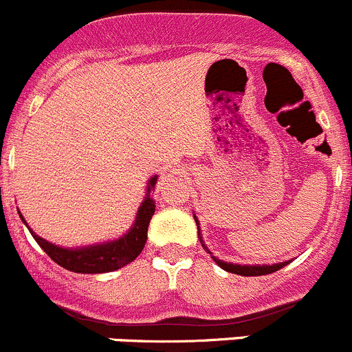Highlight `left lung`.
<instances>
[{
  "label": "left lung",
  "instance_id": "obj_1",
  "mask_svg": "<svg viewBox=\"0 0 352 352\" xmlns=\"http://www.w3.org/2000/svg\"><path fill=\"white\" fill-rule=\"evenodd\" d=\"M195 219V224H197V229H199V221L197 217L194 216ZM199 238H201V229H199ZM201 243L202 246H204V250H207V246L204 244V241H202L201 238ZM207 253L210 254V251L207 250ZM212 260L216 261L217 265L221 266V268L226 270V272L229 273H236V275H241V276H260V275H270V273H275L278 272L280 268H283V266H287L290 261H285V263H276V265H254V266H250V265H232V263H224L223 260H217L216 256H212Z\"/></svg>",
  "mask_w": 352,
  "mask_h": 352
}]
</instances>
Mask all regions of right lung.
Listing matches in <instances>:
<instances>
[{"label":"right lung","instance_id":"1","mask_svg":"<svg viewBox=\"0 0 352 352\" xmlns=\"http://www.w3.org/2000/svg\"><path fill=\"white\" fill-rule=\"evenodd\" d=\"M155 184H157V175L153 179H150V182H148V195L145 197V201H143L142 207L138 209L133 228L129 229L123 238L116 239V241L79 248V250H65V248L55 246V244L45 241L43 238L36 236L28 226L27 228L30 229L33 238H35V241L38 243V246L49 254L55 263L60 265L62 268L70 270L74 273L114 272V270L121 268V266L131 263L142 253L143 248H145L148 224H150L151 216L155 212V202L150 197V190H155ZM21 221L25 223V219Z\"/></svg>","mask_w":352,"mask_h":352}]
</instances>
